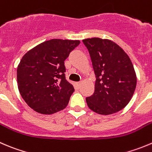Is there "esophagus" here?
Listing matches in <instances>:
<instances>
[{
	"label": "esophagus",
	"instance_id": "34e87169",
	"mask_svg": "<svg viewBox=\"0 0 152 152\" xmlns=\"http://www.w3.org/2000/svg\"><path fill=\"white\" fill-rule=\"evenodd\" d=\"M80 85H81V82H76V83H75V86H76V88H80Z\"/></svg>",
	"mask_w": 152,
	"mask_h": 152
}]
</instances>
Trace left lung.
<instances>
[{
  "label": "left lung",
  "mask_w": 152,
  "mask_h": 152,
  "mask_svg": "<svg viewBox=\"0 0 152 152\" xmlns=\"http://www.w3.org/2000/svg\"><path fill=\"white\" fill-rule=\"evenodd\" d=\"M82 42L89 51L96 75L95 91L86 98L88 106L102 115L120 111L129 104L137 85L130 58L108 39L92 38Z\"/></svg>",
  "instance_id": "left-lung-1"
}]
</instances>
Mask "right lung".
I'll return each mask as SVG.
<instances>
[{
  "instance_id": "1",
  "label": "right lung",
  "mask_w": 152,
  "mask_h": 152,
  "mask_svg": "<svg viewBox=\"0 0 152 152\" xmlns=\"http://www.w3.org/2000/svg\"><path fill=\"white\" fill-rule=\"evenodd\" d=\"M79 40L51 39L28 51L17 68L18 88L35 111L52 114L67 107L74 92L65 78L64 61Z\"/></svg>"
}]
</instances>
